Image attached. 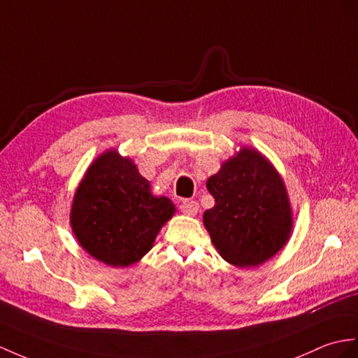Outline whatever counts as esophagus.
Wrapping results in <instances>:
<instances>
[{
	"mask_svg": "<svg viewBox=\"0 0 358 358\" xmlns=\"http://www.w3.org/2000/svg\"><path fill=\"white\" fill-rule=\"evenodd\" d=\"M180 211L187 215H196L199 211V205L194 200H184L180 203Z\"/></svg>",
	"mask_w": 358,
	"mask_h": 358,
	"instance_id": "34e87169",
	"label": "esophagus"
}]
</instances>
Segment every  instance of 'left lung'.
<instances>
[{
  "mask_svg": "<svg viewBox=\"0 0 358 358\" xmlns=\"http://www.w3.org/2000/svg\"><path fill=\"white\" fill-rule=\"evenodd\" d=\"M215 205L203 224L220 257L237 267H257L290 240L293 213L281 174L254 147L240 150L206 180Z\"/></svg>",
  "mask_w": 358,
  "mask_h": 358,
  "instance_id": "8db88e82",
  "label": "left lung"
}]
</instances>
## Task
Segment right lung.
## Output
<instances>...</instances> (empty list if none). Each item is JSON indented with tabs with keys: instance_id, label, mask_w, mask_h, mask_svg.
<instances>
[{
	"instance_id": "right-lung-1",
	"label": "right lung",
	"mask_w": 358,
	"mask_h": 358,
	"mask_svg": "<svg viewBox=\"0 0 358 358\" xmlns=\"http://www.w3.org/2000/svg\"><path fill=\"white\" fill-rule=\"evenodd\" d=\"M176 206L155 196L135 162L110 149L86 170L73 197L69 224L88 254L110 267L138 263Z\"/></svg>"
}]
</instances>
